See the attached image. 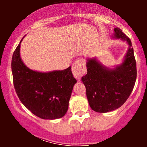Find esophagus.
I'll use <instances>...</instances> for the list:
<instances>
[{
  "mask_svg": "<svg viewBox=\"0 0 147 147\" xmlns=\"http://www.w3.org/2000/svg\"><path fill=\"white\" fill-rule=\"evenodd\" d=\"M72 71L76 79H81V77L86 72L85 61L83 59H79L74 62L72 66Z\"/></svg>",
  "mask_w": 147,
  "mask_h": 147,
  "instance_id": "34e87169",
  "label": "esophagus"
}]
</instances>
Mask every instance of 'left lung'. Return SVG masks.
I'll return each mask as SVG.
<instances>
[{"label":"left lung","mask_w":147,"mask_h":147,"mask_svg":"<svg viewBox=\"0 0 147 147\" xmlns=\"http://www.w3.org/2000/svg\"><path fill=\"white\" fill-rule=\"evenodd\" d=\"M113 36L126 41L130 45L123 63L111 70L90 59L86 64L87 74L82 77L89 105L97 113L110 112L122 106L133 91L137 77L131 39L119 28H115Z\"/></svg>","instance_id":"left-lung-1"}]
</instances>
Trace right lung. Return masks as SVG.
<instances>
[{
    "label": "right lung",
    "instance_id": "add662e5",
    "mask_svg": "<svg viewBox=\"0 0 147 147\" xmlns=\"http://www.w3.org/2000/svg\"><path fill=\"white\" fill-rule=\"evenodd\" d=\"M11 59L14 86L22 104L37 117L55 119L63 117L77 82L70 66L50 72L33 71L26 67L20 57L21 43Z\"/></svg>",
    "mask_w": 147,
    "mask_h": 147
}]
</instances>
